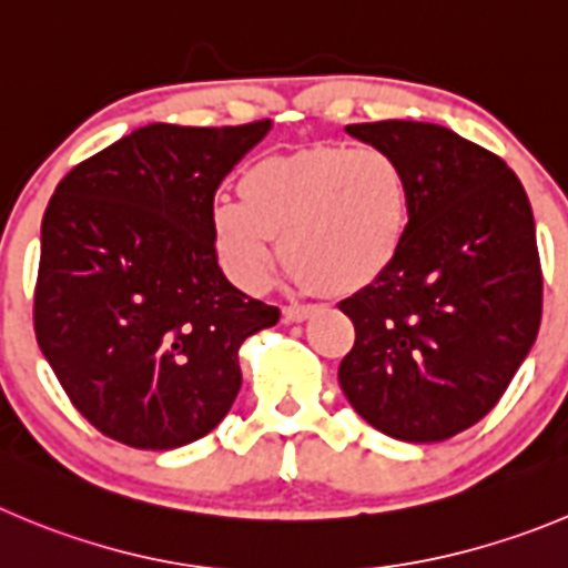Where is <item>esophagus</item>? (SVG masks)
Listing matches in <instances>:
<instances>
[{"mask_svg":"<svg viewBox=\"0 0 568 568\" xmlns=\"http://www.w3.org/2000/svg\"><path fill=\"white\" fill-rule=\"evenodd\" d=\"M311 314H314L311 305H285L283 308V320L288 322V325H294V322H305Z\"/></svg>","mask_w":568,"mask_h":568,"instance_id":"1","label":"esophagus"}]
</instances>
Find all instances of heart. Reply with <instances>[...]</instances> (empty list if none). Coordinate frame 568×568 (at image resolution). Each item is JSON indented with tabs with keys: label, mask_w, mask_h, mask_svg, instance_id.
<instances>
[{
	"label": "heart",
	"mask_w": 568,
	"mask_h": 568,
	"mask_svg": "<svg viewBox=\"0 0 568 568\" xmlns=\"http://www.w3.org/2000/svg\"><path fill=\"white\" fill-rule=\"evenodd\" d=\"M237 199L210 204V241L235 288L260 294L280 263L296 285L356 294L395 268L415 224L404 159L378 145L274 153L241 173Z\"/></svg>",
	"instance_id": "heart-1"
}]
</instances>
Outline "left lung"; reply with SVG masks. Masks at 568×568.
Returning <instances> with one entry per match:
<instances>
[{
	"label": "left lung",
	"instance_id": "8db88e82",
	"mask_svg": "<svg viewBox=\"0 0 568 568\" xmlns=\"http://www.w3.org/2000/svg\"><path fill=\"white\" fill-rule=\"evenodd\" d=\"M404 159L415 224L395 268L338 302L356 344L338 367L349 406L404 443H443L510 386L540 325L532 206L496 153L415 120L347 125Z\"/></svg>",
	"mask_w": 568,
	"mask_h": 568
}]
</instances>
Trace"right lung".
I'll use <instances>...</instances> for the list:
<instances>
[{
	"label": "right lung",
	"instance_id": "add662e5",
	"mask_svg": "<svg viewBox=\"0 0 568 568\" xmlns=\"http://www.w3.org/2000/svg\"><path fill=\"white\" fill-rule=\"evenodd\" d=\"M272 120L151 123L61 179L41 221L36 338L75 409L105 437L168 452L204 437L241 389V344L280 311L237 291L210 204Z\"/></svg>",
	"mask_w": 568,
	"mask_h": 568
}]
</instances>
